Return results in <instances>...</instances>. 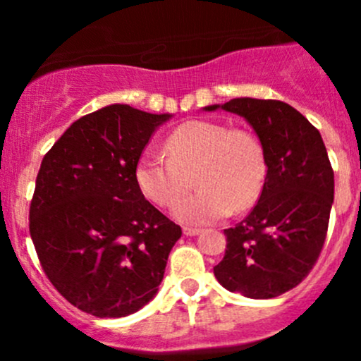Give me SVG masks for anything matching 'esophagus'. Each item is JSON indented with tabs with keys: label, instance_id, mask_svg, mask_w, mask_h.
Wrapping results in <instances>:
<instances>
[{
	"label": "esophagus",
	"instance_id": "1",
	"mask_svg": "<svg viewBox=\"0 0 361 361\" xmlns=\"http://www.w3.org/2000/svg\"><path fill=\"white\" fill-rule=\"evenodd\" d=\"M183 234H185V235H199V234H201V228L183 227Z\"/></svg>",
	"mask_w": 361,
	"mask_h": 361
}]
</instances>
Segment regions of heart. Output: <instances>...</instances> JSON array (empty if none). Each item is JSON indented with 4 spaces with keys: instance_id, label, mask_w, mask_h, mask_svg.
<instances>
[{
    "instance_id": "b5f03b06",
    "label": "heart",
    "mask_w": 361,
    "mask_h": 361,
    "mask_svg": "<svg viewBox=\"0 0 361 361\" xmlns=\"http://www.w3.org/2000/svg\"><path fill=\"white\" fill-rule=\"evenodd\" d=\"M192 176L199 188L174 206L181 221L211 224L243 213L264 192V145L250 130L194 118L171 130L164 154L145 152L134 167L140 192L159 207L173 206L192 187Z\"/></svg>"
}]
</instances>
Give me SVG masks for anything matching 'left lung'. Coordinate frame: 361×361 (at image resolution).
Segmentation results:
<instances>
[{
  "mask_svg": "<svg viewBox=\"0 0 361 361\" xmlns=\"http://www.w3.org/2000/svg\"><path fill=\"white\" fill-rule=\"evenodd\" d=\"M245 116L262 141L267 178L257 206L225 228L218 283L250 298H274L311 272L325 245L334 202V169L319 130L290 104L238 97L204 110Z\"/></svg>",
  "mask_w": 361,
  "mask_h": 361,
  "instance_id": "8db88e82",
  "label": "left lung"
}]
</instances>
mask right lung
Here are the masks:
<instances>
[{
  "label": "right lung",
  "mask_w": 361,
  "mask_h": 361,
  "mask_svg": "<svg viewBox=\"0 0 361 361\" xmlns=\"http://www.w3.org/2000/svg\"><path fill=\"white\" fill-rule=\"evenodd\" d=\"M169 116L110 104L73 122L39 166L29 207L39 264L69 304L97 318L148 304L181 238L134 181L137 159Z\"/></svg>",
  "instance_id": "obj_1"
}]
</instances>
